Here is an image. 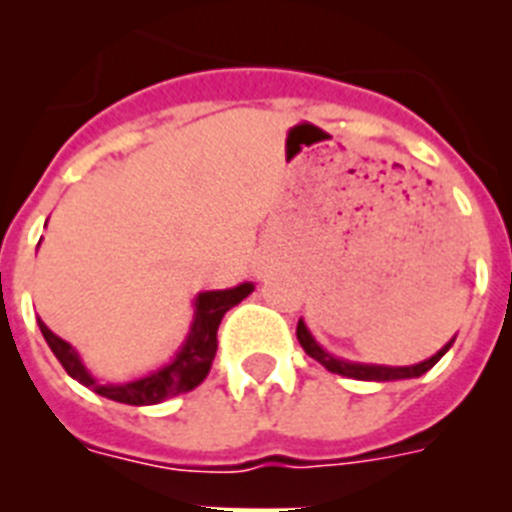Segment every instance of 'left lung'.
Segmentation results:
<instances>
[{
  "mask_svg": "<svg viewBox=\"0 0 512 512\" xmlns=\"http://www.w3.org/2000/svg\"><path fill=\"white\" fill-rule=\"evenodd\" d=\"M297 341H300L307 354H310L315 361H320V364H323L328 372L343 374V377H351V379H364V382H392V379L420 377V374H425L428 369H433V366H436V361L441 359V356L446 354L451 346V343L449 346H443L436 356H431L428 361H423V364H415V366H369V364H351V361L333 359L330 354H325L323 348L315 343V338L310 336V330L305 328V323H302V320L297 323Z\"/></svg>",
  "mask_w": 512,
  "mask_h": 512,
  "instance_id": "obj_1",
  "label": "left lung"
}]
</instances>
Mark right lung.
<instances>
[{"label":"right lung","mask_w":512,"mask_h":512,"mask_svg":"<svg viewBox=\"0 0 512 512\" xmlns=\"http://www.w3.org/2000/svg\"><path fill=\"white\" fill-rule=\"evenodd\" d=\"M253 284H241L235 289H220V292H202L197 297V312H194V325L192 333H189L184 348L176 354V359L169 366H164L161 372L151 374V377L135 379L128 384H99L92 374L81 366L79 356H76L74 348L69 343L58 338L53 330H48V325L43 320H38L40 333L48 341L51 351L56 354V359L61 361V366L69 372V377H74L76 382H81L84 387H89L97 395L107 397V400L125 402V405H158V402L171 400L179 392L194 390L202 379L210 372L212 359H215L217 351V325L223 320L225 312L230 307H235L243 297L251 295Z\"/></svg>","instance_id":"right-lung-1"}]
</instances>
